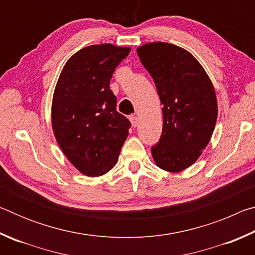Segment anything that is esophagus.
Here are the masks:
<instances>
[{
	"label": "esophagus",
	"instance_id": "1",
	"mask_svg": "<svg viewBox=\"0 0 255 255\" xmlns=\"http://www.w3.org/2000/svg\"><path fill=\"white\" fill-rule=\"evenodd\" d=\"M129 120H130L132 127H136L138 125V118L136 116H130V117H129Z\"/></svg>",
	"mask_w": 255,
	"mask_h": 255
}]
</instances>
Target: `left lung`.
Instances as JSON below:
<instances>
[{"label":"left lung","instance_id":"left-lung-1","mask_svg":"<svg viewBox=\"0 0 255 255\" xmlns=\"http://www.w3.org/2000/svg\"><path fill=\"white\" fill-rule=\"evenodd\" d=\"M137 54L153 77L163 105V129L152 147L154 162L167 172L195 163L208 145L217 120V99L204 67L179 46L148 42Z\"/></svg>","mask_w":255,"mask_h":255}]
</instances>
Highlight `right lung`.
<instances>
[{"mask_svg": "<svg viewBox=\"0 0 255 255\" xmlns=\"http://www.w3.org/2000/svg\"><path fill=\"white\" fill-rule=\"evenodd\" d=\"M129 47L92 45L67 60L56 84L51 126L60 149L81 173L100 176L116 165L129 120L116 109L110 80Z\"/></svg>", "mask_w": 255, "mask_h": 255, "instance_id": "1", "label": "right lung"}]
</instances>
